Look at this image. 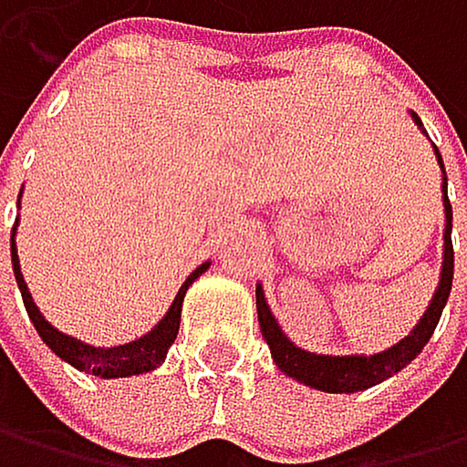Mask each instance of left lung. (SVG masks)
<instances>
[{
	"mask_svg": "<svg viewBox=\"0 0 467 467\" xmlns=\"http://www.w3.org/2000/svg\"><path fill=\"white\" fill-rule=\"evenodd\" d=\"M416 119V126H422V119ZM436 161L442 166V157L436 151ZM445 169V166H442ZM445 192V261H442V278H440V290H436L428 313L422 316V321L416 324V330L396 344V348L385 350V353H376V356H316V353H306L301 348L286 338L278 327V321L269 313V306L264 301L261 286H255V304H258V324H261V333L273 350L275 365L304 385H310L316 390H327V393H358V390H368L379 381L390 379L393 373H399L405 365L422 353V348L428 344V338L433 336L436 324H440L442 316V306L451 296V281H453V244H451V221H453V212H451V201H448V181L442 183Z\"/></svg>",
	"mask_w": 467,
	"mask_h": 467,
	"instance_id": "8db88e82",
	"label": "left lung"
}]
</instances>
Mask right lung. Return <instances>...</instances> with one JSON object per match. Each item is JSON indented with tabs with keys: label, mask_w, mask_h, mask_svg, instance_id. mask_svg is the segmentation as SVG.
<instances>
[{
	"label": "right lung",
	"mask_w": 467,
	"mask_h": 467,
	"mask_svg": "<svg viewBox=\"0 0 467 467\" xmlns=\"http://www.w3.org/2000/svg\"><path fill=\"white\" fill-rule=\"evenodd\" d=\"M11 258H14V275H16V284H19V290H22L25 310H27V316H31V321H34L36 333L42 336V341L48 344V348L59 358H65L68 365H74L77 370H86V373L102 376V379H119V376L146 373V370H154L157 365H161V361L166 358V353H169V348L174 344V338H177V327H181V304H183V296L189 290V284L209 266V264L198 266L183 281V286L177 290V296H174V301L169 306V313L163 316V321L157 324V327L149 336L137 338V341H129V344H119V348H91V344H82V341H77L71 336L59 333L57 327H51V324L42 318V313L36 310L31 293H27V284H25V278L19 273L16 244H11Z\"/></svg>",
	"instance_id": "obj_1"
}]
</instances>
